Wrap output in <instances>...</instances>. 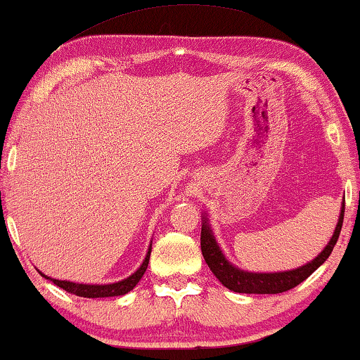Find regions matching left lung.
<instances>
[{
    "label": "left lung",
    "mask_w": 360,
    "mask_h": 360,
    "mask_svg": "<svg viewBox=\"0 0 360 360\" xmlns=\"http://www.w3.org/2000/svg\"><path fill=\"white\" fill-rule=\"evenodd\" d=\"M344 203H342V210H340V217H339L338 226H335L334 235L328 243V246L323 250V253L317 256L316 259H312L311 263L301 266V268L297 269H292V271H284V273L240 271V269L235 268V266L228 263L225 256L221 255V251L218 248L217 241H214V238L212 235V230H210V226L207 225V220H203L202 235H200L202 255L214 276L220 279L223 286L231 289V291L246 292V294H278V292L289 291V289L296 288L297 284L304 281L306 278H309L311 274L329 258V255L333 253L335 243L339 240L340 228H342L344 210H345Z\"/></svg>",
    "instance_id": "1"
}]
</instances>
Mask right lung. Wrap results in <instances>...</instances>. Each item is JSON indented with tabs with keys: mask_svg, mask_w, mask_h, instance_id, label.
<instances>
[{
	"mask_svg": "<svg viewBox=\"0 0 360 360\" xmlns=\"http://www.w3.org/2000/svg\"><path fill=\"white\" fill-rule=\"evenodd\" d=\"M150 251L152 248H148V253L146 256V259H143V263L140 268L135 271L132 276H129L127 279H124V281H119V283H114V284H79V283H71V281H59V279H51L43 274L46 279H51L56 286L66 289L68 292H72L76 294V296H81V297H110V296H122V294L132 291L135 288V284L140 281V278L143 276V273H146L147 266H148V259H150Z\"/></svg>",
	"mask_w": 360,
	"mask_h": 360,
	"instance_id": "obj_1",
	"label": "right lung"
}]
</instances>
